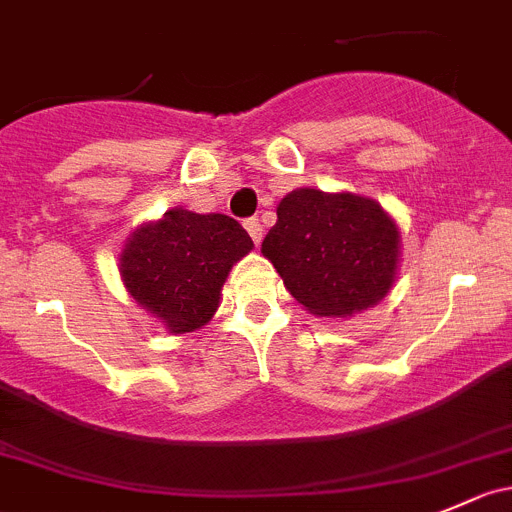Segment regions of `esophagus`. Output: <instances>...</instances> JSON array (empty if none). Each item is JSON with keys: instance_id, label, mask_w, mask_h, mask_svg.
Wrapping results in <instances>:
<instances>
[{"instance_id": "esophagus-1", "label": "esophagus", "mask_w": 512, "mask_h": 512, "mask_svg": "<svg viewBox=\"0 0 512 512\" xmlns=\"http://www.w3.org/2000/svg\"><path fill=\"white\" fill-rule=\"evenodd\" d=\"M245 227H247V232H250L252 240H255V245H260V242H262V235H265V230H262L260 220H255V217H252V220H247V222H245Z\"/></svg>"}]
</instances>
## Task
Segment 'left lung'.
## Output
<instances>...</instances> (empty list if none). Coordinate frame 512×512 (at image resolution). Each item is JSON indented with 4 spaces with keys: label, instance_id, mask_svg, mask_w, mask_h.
I'll return each instance as SVG.
<instances>
[{
    "label": "left lung",
    "instance_id": "left-lung-1",
    "mask_svg": "<svg viewBox=\"0 0 512 512\" xmlns=\"http://www.w3.org/2000/svg\"><path fill=\"white\" fill-rule=\"evenodd\" d=\"M400 242L395 220L372 197L300 187L277 205L262 255L310 315L347 320L393 290Z\"/></svg>",
    "mask_w": 512,
    "mask_h": 512
}]
</instances>
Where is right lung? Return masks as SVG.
<instances>
[{"label": "right lung", "instance_id": "add662e5", "mask_svg": "<svg viewBox=\"0 0 512 512\" xmlns=\"http://www.w3.org/2000/svg\"><path fill=\"white\" fill-rule=\"evenodd\" d=\"M252 247L250 235L232 217L172 207L160 220L130 232L119 255V275L142 310L172 335H185L212 320L232 265Z\"/></svg>", "mask_w": 512, "mask_h": 512}]
</instances>
